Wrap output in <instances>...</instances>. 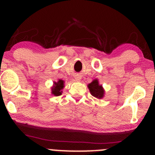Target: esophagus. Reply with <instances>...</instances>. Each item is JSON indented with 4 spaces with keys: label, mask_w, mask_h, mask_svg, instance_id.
Returning <instances> with one entry per match:
<instances>
[{
    "label": "esophagus",
    "mask_w": 155,
    "mask_h": 155,
    "mask_svg": "<svg viewBox=\"0 0 155 155\" xmlns=\"http://www.w3.org/2000/svg\"><path fill=\"white\" fill-rule=\"evenodd\" d=\"M75 79H76V81H79V80H80V78L79 77H76L75 78Z\"/></svg>",
    "instance_id": "obj_1"
}]
</instances>
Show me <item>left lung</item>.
<instances>
[{"label": "left lung", "instance_id": "1", "mask_svg": "<svg viewBox=\"0 0 155 155\" xmlns=\"http://www.w3.org/2000/svg\"><path fill=\"white\" fill-rule=\"evenodd\" d=\"M88 87L90 89V93L92 96L97 97V98H102L104 97V90L101 85H99L98 81L97 79L94 80L92 82L88 84Z\"/></svg>", "mask_w": 155, "mask_h": 155}]
</instances>
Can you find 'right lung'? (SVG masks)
<instances>
[{
  "label": "right lung",
  "mask_w": 155,
  "mask_h": 155,
  "mask_svg": "<svg viewBox=\"0 0 155 155\" xmlns=\"http://www.w3.org/2000/svg\"><path fill=\"white\" fill-rule=\"evenodd\" d=\"M64 87V81L63 80H59L58 82H54V86L51 89V93L55 96H59L62 95L61 90Z\"/></svg>",
  "instance_id": "right-lung-1"
}]
</instances>
